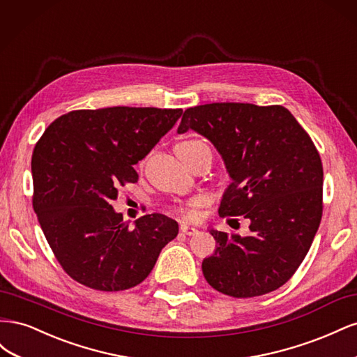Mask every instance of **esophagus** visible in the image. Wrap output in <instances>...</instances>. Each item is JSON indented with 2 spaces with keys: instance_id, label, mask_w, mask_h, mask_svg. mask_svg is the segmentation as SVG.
<instances>
[{
  "instance_id": "obj_1",
  "label": "esophagus",
  "mask_w": 357,
  "mask_h": 357,
  "mask_svg": "<svg viewBox=\"0 0 357 357\" xmlns=\"http://www.w3.org/2000/svg\"><path fill=\"white\" fill-rule=\"evenodd\" d=\"M180 231L185 234V235H193V234H197V228L195 226H192V225H188V223H183V225H180Z\"/></svg>"
}]
</instances>
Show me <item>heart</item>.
I'll return each mask as SVG.
<instances>
[{"instance_id":"1","label":"heart","mask_w":357,"mask_h":357,"mask_svg":"<svg viewBox=\"0 0 357 357\" xmlns=\"http://www.w3.org/2000/svg\"><path fill=\"white\" fill-rule=\"evenodd\" d=\"M201 202H202L201 198L193 199V201L189 204V207H180V208H177V213L181 214V215H185V218H193V215H195V211H193L192 207H197V205H199Z\"/></svg>"}]
</instances>
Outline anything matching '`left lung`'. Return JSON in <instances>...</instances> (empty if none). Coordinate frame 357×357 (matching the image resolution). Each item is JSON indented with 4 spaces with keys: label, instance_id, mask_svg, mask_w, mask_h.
<instances>
[{
    "label": "left lung",
    "instance_id": "obj_1",
    "mask_svg": "<svg viewBox=\"0 0 357 357\" xmlns=\"http://www.w3.org/2000/svg\"><path fill=\"white\" fill-rule=\"evenodd\" d=\"M210 139L232 180L220 215H244L250 234L215 229L202 261L208 284L234 298L282 287L307 256L323 211V167L310 135L282 105L213 102L188 109L177 132Z\"/></svg>",
    "mask_w": 357,
    "mask_h": 357
}]
</instances>
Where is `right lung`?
<instances>
[{
  "mask_svg": "<svg viewBox=\"0 0 357 357\" xmlns=\"http://www.w3.org/2000/svg\"><path fill=\"white\" fill-rule=\"evenodd\" d=\"M181 109L109 107L75 110L52 122L31 160L32 205L58 262L95 290L139 284L178 234L164 214H146L134 229L112 201L137 183L134 165L176 125Z\"/></svg>",
  "mask_w": 357,
  "mask_h": 357,
  "instance_id": "right-lung-1",
  "label": "right lung"
}]
</instances>
